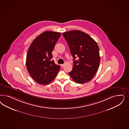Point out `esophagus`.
Returning <instances> with one entry per match:
<instances>
[{
    "instance_id": "1",
    "label": "esophagus",
    "mask_w": 129,
    "mask_h": 129,
    "mask_svg": "<svg viewBox=\"0 0 129 129\" xmlns=\"http://www.w3.org/2000/svg\"><path fill=\"white\" fill-rule=\"evenodd\" d=\"M64 64H61V67H64Z\"/></svg>"
}]
</instances>
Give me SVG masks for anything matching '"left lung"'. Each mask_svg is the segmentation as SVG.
Here are the masks:
<instances>
[{"label":"left lung","instance_id":"left-lung-1","mask_svg":"<svg viewBox=\"0 0 129 129\" xmlns=\"http://www.w3.org/2000/svg\"><path fill=\"white\" fill-rule=\"evenodd\" d=\"M62 36L69 46L74 58L73 69L68 74L75 83H84L93 78L99 67V48L87 34L79 30L64 32ZM77 60H75L76 57Z\"/></svg>","mask_w":129,"mask_h":129}]
</instances>
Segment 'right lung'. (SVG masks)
<instances>
[{"mask_svg":"<svg viewBox=\"0 0 129 129\" xmlns=\"http://www.w3.org/2000/svg\"><path fill=\"white\" fill-rule=\"evenodd\" d=\"M61 33L46 31L39 35L29 46L26 58L27 70L34 80L40 84L50 83L61 67L56 64L52 52Z\"/></svg>","mask_w":129,"mask_h":129,"instance_id":"1","label":"right lung"}]
</instances>
